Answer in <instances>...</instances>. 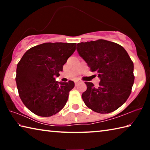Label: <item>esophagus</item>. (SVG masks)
Returning <instances> with one entry per match:
<instances>
[{
	"mask_svg": "<svg viewBox=\"0 0 150 150\" xmlns=\"http://www.w3.org/2000/svg\"><path fill=\"white\" fill-rule=\"evenodd\" d=\"M79 82V80H76V81H75V85H77V83Z\"/></svg>",
	"mask_w": 150,
	"mask_h": 150,
	"instance_id": "esophagus-1",
	"label": "esophagus"
}]
</instances>
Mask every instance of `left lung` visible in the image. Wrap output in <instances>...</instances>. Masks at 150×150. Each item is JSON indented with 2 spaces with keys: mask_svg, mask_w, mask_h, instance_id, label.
Here are the masks:
<instances>
[{
  "mask_svg": "<svg viewBox=\"0 0 150 150\" xmlns=\"http://www.w3.org/2000/svg\"><path fill=\"white\" fill-rule=\"evenodd\" d=\"M77 50L100 81L95 87L85 82L82 98L88 108L100 114L116 110L126 102L134 82V63L125 49L105 40L79 43Z\"/></svg>",
  "mask_w": 150,
  "mask_h": 150,
  "instance_id": "obj_1",
  "label": "left lung"
}]
</instances>
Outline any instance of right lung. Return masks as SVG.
<instances>
[{
	"label": "right lung",
	"mask_w": 150,
	"mask_h": 150,
	"mask_svg": "<svg viewBox=\"0 0 150 150\" xmlns=\"http://www.w3.org/2000/svg\"><path fill=\"white\" fill-rule=\"evenodd\" d=\"M76 50V43H44L25 53L17 65L16 82L24 105L35 115L48 117L64 107L72 81H55L67 59Z\"/></svg>",
	"instance_id": "right-lung-1"
}]
</instances>
